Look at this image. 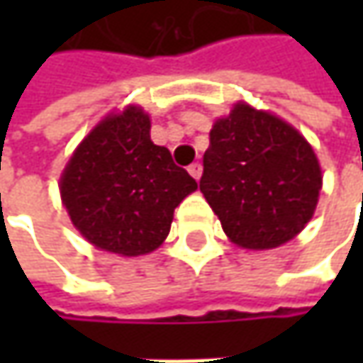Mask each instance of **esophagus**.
Here are the masks:
<instances>
[{
  "instance_id": "1",
  "label": "esophagus",
  "mask_w": 363,
  "mask_h": 363,
  "mask_svg": "<svg viewBox=\"0 0 363 363\" xmlns=\"http://www.w3.org/2000/svg\"><path fill=\"white\" fill-rule=\"evenodd\" d=\"M188 172L194 179H200L202 177V163H191L188 167Z\"/></svg>"
}]
</instances>
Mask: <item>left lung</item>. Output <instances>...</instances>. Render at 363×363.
<instances>
[{"instance_id":"left-lung-1","label":"left lung","mask_w":363,"mask_h":363,"mask_svg":"<svg viewBox=\"0 0 363 363\" xmlns=\"http://www.w3.org/2000/svg\"><path fill=\"white\" fill-rule=\"evenodd\" d=\"M200 189L232 242L269 250L295 238L311 220L321 167L295 127L238 103L210 131Z\"/></svg>"}]
</instances>
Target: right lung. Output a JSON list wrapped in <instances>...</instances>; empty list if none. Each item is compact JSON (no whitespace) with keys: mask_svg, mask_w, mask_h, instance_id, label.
<instances>
[{"mask_svg":"<svg viewBox=\"0 0 363 363\" xmlns=\"http://www.w3.org/2000/svg\"><path fill=\"white\" fill-rule=\"evenodd\" d=\"M149 131V115L139 106L111 113L82 139L60 177L62 203L77 230L121 257L160 248L174 210L198 189Z\"/></svg>","mask_w":363,"mask_h":363,"instance_id":"add662e5","label":"right lung"}]
</instances>
